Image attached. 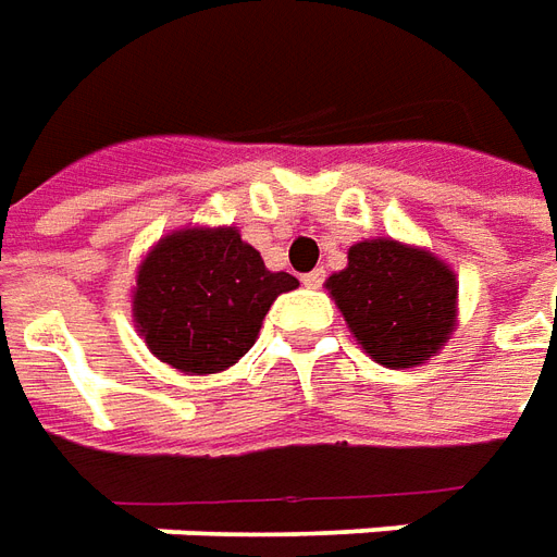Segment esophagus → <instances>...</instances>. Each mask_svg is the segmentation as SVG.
Segmentation results:
<instances>
[{
    "mask_svg": "<svg viewBox=\"0 0 557 557\" xmlns=\"http://www.w3.org/2000/svg\"><path fill=\"white\" fill-rule=\"evenodd\" d=\"M302 285L306 287H321L324 285V270H312L302 275Z\"/></svg>",
    "mask_w": 557,
    "mask_h": 557,
    "instance_id": "1",
    "label": "esophagus"
}]
</instances>
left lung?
Wrapping results in <instances>:
<instances>
[{
    "label": "left lung",
    "instance_id": "obj_1",
    "mask_svg": "<svg viewBox=\"0 0 557 557\" xmlns=\"http://www.w3.org/2000/svg\"><path fill=\"white\" fill-rule=\"evenodd\" d=\"M367 355L385 367H416L455 330L458 282L446 263L394 239L358 242L348 267L327 278Z\"/></svg>",
    "mask_w": 557,
    "mask_h": 557
}]
</instances>
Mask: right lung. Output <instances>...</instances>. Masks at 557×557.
<instances>
[{
	"instance_id": "right-lung-1",
	"label": "right lung",
	"mask_w": 557,
	"mask_h": 557,
	"mask_svg": "<svg viewBox=\"0 0 557 557\" xmlns=\"http://www.w3.org/2000/svg\"><path fill=\"white\" fill-rule=\"evenodd\" d=\"M297 285L294 275L267 270L233 227L184 230L141 263L133 315L163 363L214 373L255 345L272 300Z\"/></svg>"
}]
</instances>
